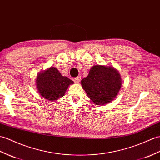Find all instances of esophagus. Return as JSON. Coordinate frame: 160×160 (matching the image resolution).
Here are the masks:
<instances>
[{
  "label": "esophagus",
  "mask_w": 160,
  "mask_h": 160,
  "mask_svg": "<svg viewBox=\"0 0 160 160\" xmlns=\"http://www.w3.org/2000/svg\"><path fill=\"white\" fill-rule=\"evenodd\" d=\"M74 80V82H79L80 81V80H81V76H78V77H76V78H75L73 79Z\"/></svg>",
  "instance_id": "obj_1"
}]
</instances>
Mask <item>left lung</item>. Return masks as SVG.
Listing matches in <instances>:
<instances>
[{"instance_id":"obj_1","label":"left lung","mask_w":160,"mask_h":160,"mask_svg":"<svg viewBox=\"0 0 160 160\" xmlns=\"http://www.w3.org/2000/svg\"><path fill=\"white\" fill-rule=\"evenodd\" d=\"M81 84L88 97L97 105L109 103L116 97L121 87V79L117 69L111 67L95 65Z\"/></svg>"}]
</instances>
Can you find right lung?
<instances>
[{"mask_svg": "<svg viewBox=\"0 0 160 160\" xmlns=\"http://www.w3.org/2000/svg\"><path fill=\"white\" fill-rule=\"evenodd\" d=\"M73 82L62 76L55 68H50L39 73L36 80L37 88L43 98L54 101L62 97L68 87Z\"/></svg>", "mask_w": 160, "mask_h": 160, "instance_id": "right-lung-1", "label": "right lung"}]
</instances>
